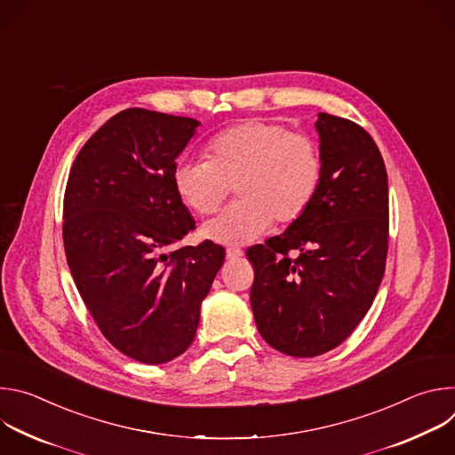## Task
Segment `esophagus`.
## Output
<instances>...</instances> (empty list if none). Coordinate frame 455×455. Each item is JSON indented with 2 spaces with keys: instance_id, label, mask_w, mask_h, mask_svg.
Returning <instances> with one entry per match:
<instances>
[{
  "instance_id": "obj_1",
  "label": "esophagus",
  "mask_w": 455,
  "mask_h": 455,
  "mask_svg": "<svg viewBox=\"0 0 455 455\" xmlns=\"http://www.w3.org/2000/svg\"><path fill=\"white\" fill-rule=\"evenodd\" d=\"M243 255V250L239 248H227V259H239Z\"/></svg>"
}]
</instances>
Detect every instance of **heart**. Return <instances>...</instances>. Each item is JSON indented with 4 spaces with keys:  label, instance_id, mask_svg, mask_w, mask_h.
Listing matches in <instances>:
<instances>
[{
    "label": "heart",
    "instance_id": "obj_1",
    "mask_svg": "<svg viewBox=\"0 0 455 455\" xmlns=\"http://www.w3.org/2000/svg\"><path fill=\"white\" fill-rule=\"evenodd\" d=\"M322 176L315 140L253 118L212 137L207 160L180 162L172 181L180 200L200 216L214 214L234 187L237 202L202 234L216 243L244 244L267 234L272 221L279 227L297 223L313 205Z\"/></svg>",
    "mask_w": 455,
    "mask_h": 455
}]
</instances>
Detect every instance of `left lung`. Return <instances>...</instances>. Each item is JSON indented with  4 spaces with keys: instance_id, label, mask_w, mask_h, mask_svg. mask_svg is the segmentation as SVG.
<instances>
[{
    "instance_id": "left-lung-1",
    "label": "left lung",
    "mask_w": 455,
    "mask_h": 455,
    "mask_svg": "<svg viewBox=\"0 0 455 455\" xmlns=\"http://www.w3.org/2000/svg\"><path fill=\"white\" fill-rule=\"evenodd\" d=\"M315 127L323 176L313 205L281 235L246 250L257 330L299 358L328 353L355 331L376 297L388 248L378 146L347 118L318 113Z\"/></svg>"
}]
</instances>
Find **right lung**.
<instances>
[{
  "label": "right lung",
  "instance_id": "add662e5",
  "mask_svg": "<svg viewBox=\"0 0 455 455\" xmlns=\"http://www.w3.org/2000/svg\"><path fill=\"white\" fill-rule=\"evenodd\" d=\"M198 125L124 109L83 146L64 192L62 241L76 286L111 346L142 363L187 351L225 261L212 241L169 251L194 230L172 172Z\"/></svg>",
  "mask_w": 455,
  "mask_h": 455
}]
</instances>
